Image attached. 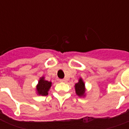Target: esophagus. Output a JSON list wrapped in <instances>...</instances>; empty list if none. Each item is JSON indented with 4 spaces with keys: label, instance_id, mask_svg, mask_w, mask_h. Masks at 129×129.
<instances>
[{
    "label": "esophagus",
    "instance_id": "esophagus-1",
    "mask_svg": "<svg viewBox=\"0 0 129 129\" xmlns=\"http://www.w3.org/2000/svg\"><path fill=\"white\" fill-rule=\"evenodd\" d=\"M59 81H61V82H66V80L65 79H60V80H59Z\"/></svg>",
    "mask_w": 129,
    "mask_h": 129
}]
</instances>
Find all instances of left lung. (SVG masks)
<instances>
[{
	"label": "left lung",
	"instance_id": "1",
	"mask_svg": "<svg viewBox=\"0 0 129 129\" xmlns=\"http://www.w3.org/2000/svg\"><path fill=\"white\" fill-rule=\"evenodd\" d=\"M75 92L77 96L80 97H86V89L85 86V83L81 77L79 79L78 82L75 85Z\"/></svg>",
	"mask_w": 129,
	"mask_h": 129
}]
</instances>
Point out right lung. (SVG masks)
<instances>
[{
	"mask_svg": "<svg viewBox=\"0 0 129 129\" xmlns=\"http://www.w3.org/2000/svg\"><path fill=\"white\" fill-rule=\"evenodd\" d=\"M51 86L52 82L45 80V77L43 76L40 77L38 81V84L36 86V92L38 95L45 96L48 95V91L50 89Z\"/></svg>",
	"mask_w": 129,
	"mask_h": 129,
	"instance_id": "add662e5",
	"label": "right lung"
}]
</instances>
